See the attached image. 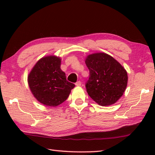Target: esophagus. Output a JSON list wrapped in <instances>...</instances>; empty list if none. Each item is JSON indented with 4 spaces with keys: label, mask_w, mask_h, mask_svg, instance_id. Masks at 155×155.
Listing matches in <instances>:
<instances>
[{
    "label": "esophagus",
    "mask_w": 155,
    "mask_h": 155,
    "mask_svg": "<svg viewBox=\"0 0 155 155\" xmlns=\"http://www.w3.org/2000/svg\"><path fill=\"white\" fill-rule=\"evenodd\" d=\"M75 85L77 87H81V81H77V83H75Z\"/></svg>",
    "instance_id": "obj_1"
}]
</instances>
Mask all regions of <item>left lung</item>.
<instances>
[{"label":"left lung","instance_id":"obj_1","mask_svg":"<svg viewBox=\"0 0 155 155\" xmlns=\"http://www.w3.org/2000/svg\"><path fill=\"white\" fill-rule=\"evenodd\" d=\"M85 63L90 73L86 83L88 94L101 106L114 104L127 88V71L113 57L104 52L88 55Z\"/></svg>","mask_w":155,"mask_h":155}]
</instances>
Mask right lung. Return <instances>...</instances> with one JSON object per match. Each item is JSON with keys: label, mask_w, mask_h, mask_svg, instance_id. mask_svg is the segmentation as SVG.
<instances>
[{"label": "right lung", "mask_w": 155, "mask_h": 155, "mask_svg": "<svg viewBox=\"0 0 155 155\" xmlns=\"http://www.w3.org/2000/svg\"><path fill=\"white\" fill-rule=\"evenodd\" d=\"M61 58L50 55L41 58L28 75V83L33 96L48 107H55L67 99L75 85L67 80L61 69Z\"/></svg>", "instance_id": "right-lung-1"}]
</instances>
